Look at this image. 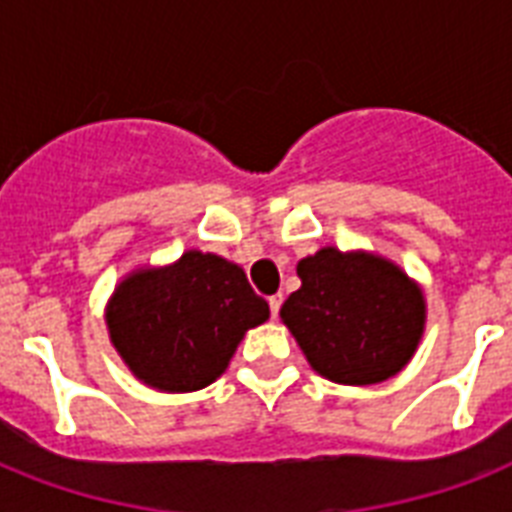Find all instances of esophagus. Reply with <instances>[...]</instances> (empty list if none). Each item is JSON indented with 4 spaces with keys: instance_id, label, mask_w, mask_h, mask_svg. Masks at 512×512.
<instances>
[{
    "instance_id": "obj_1",
    "label": "esophagus",
    "mask_w": 512,
    "mask_h": 512,
    "mask_svg": "<svg viewBox=\"0 0 512 512\" xmlns=\"http://www.w3.org/2000/svg\"><path fill=\"white\" fill-rule=\"evenodd\" d=\"M281 303H284V295H273V297H268V305H271V316H273V319H276V316H279Z\"/></svg>"
}]
</instances>
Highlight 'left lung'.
Here are the masks:
<instances>
[{"mask_svg":"<svg viewBox=\"0 0 512 512\" xmlns=\"http://www.w3.org/2000/svg\"><path fill=\"white\" fill-rule=\"evenodd\" d=\"M303 287L281 305L308 364L340 385H374L409 364L425 329V297L396 263L319 249L297 263Z\"/></svg>","mask_w":512,"mask_h":512,"instance_id":"left-lung-1","label":"left lung"}]
</instances>
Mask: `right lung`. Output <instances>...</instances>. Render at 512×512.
Here are the masks:
<instances>
[{"instance_id": "add662e5", "label": "right lung", "mask_w": 512, "mask_h": 512, "mask_svg": "<svg viewBox=\"0 0 512 512\" xmlns=\"http://www.w3.org/2000/svg\"><path fill=\"white\" fill-rule=\"evenodd\" d=\"M268 316L239 265L199 249L164 268L132 271L106 308L116 353L140 382L164 393L207 388L244 332Z\"/></svg>"}]
</instances>
